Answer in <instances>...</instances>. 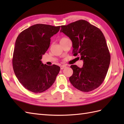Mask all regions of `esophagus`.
<instances>
[{"label": "esophagus", "instance_id": "obj_1", "mask_svg": "<svg viewBox=\"0 0 124 124\" xmlns=\"http://www.w3.org/2000/svg\"><path fill=\"white\" fill-rule=\"evenodd\" d=\"M66 67H67L65 66V65H62V66H61L60 68H61V69L62 70V69H64V68H66Z\"/></svg>", "mask_w": 124, "mask_h": 124}]
</instances>
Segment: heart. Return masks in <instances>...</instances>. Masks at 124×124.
I'll list each match as a JSON object with an SVG mask.
<instances>
[{"mask_svg": "<svg viewBox=\"0 0 124 124\" xmlns=\"http://www.w3.org/2000/svg\"><path fill=\"white\" fill-rule=\"evenodd\" d=\"M67 39V38H65V37H63V38H61V40H60V41H63V40H65V39Z\"/></svg>", "mask_w": 124, "mask_h": 124, "instance_id": "heart-1", "label": "heart"}]
</instances>
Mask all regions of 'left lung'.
Masks as SVG:
<instances>
[{"instance_id": "left-lung-1", "label": "left lung", "mask_w": 124, "mask_h": 124, "mask_svg": "<svg viewBox=\"0 0 124 124\" xmlns=\"http://www.w3.org/2000/svg\"><path fill=\"white\" fill-rule=\"evenodd\" d=\"M61 32L72 42L73 56L84 61L83 67L71 65L73 74L69 78L78 90L88 92L103 82L110 62V54L102 31L85 20H80L62 25Z\"/></svg>"}]
</instances>
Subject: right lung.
Wrapping results in <instances>:
<instances>
[{"instance_id":"obj_1","label":"right lung","mask_w":124,"mask_h":124,"mask_svg":"<svg viewBox=\"0 0 124 124\" xmlns=\"http://www.w3.org/2000/svg\"><path fill=\"white\" fill-rule=\"evenodd\" d=\"M60 28V26L37 24L18 36L13 52V68L18 81L28 91L42 93L56 79L60 67L44 64L40 60L49 48L51 37Z\"/></svg>"}]
</instances>
